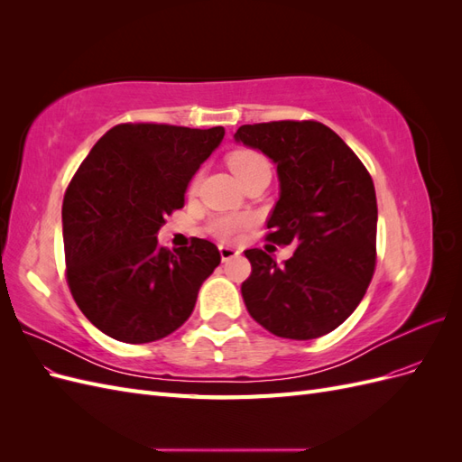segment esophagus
<instances>
[{
  "label": "esophagus",
  "instance_id": "esophagus-1",
  "mask_svg": "<svg viewBox=\"0 0 462 462\" xmlns=\"http://www.w3.org/2000/svg\"><path fill=\"white\" fill-rule=\"evenodd\" d=\"M219 254H221L223 262H227V260H231L235 256H239V250L229 246V245H219Z\"/></svg>",
  "mask_w": 462,
  "mask_h": 462
}]
</instances>
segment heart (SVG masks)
Returning a JSON list of instances; mask_svg holds the SVG:
<instances>
[{"instance_id": "heart-1", "label": "heart", "mask_w": 462, "mask_h": 462, "mask_svg": "<svg viewBox=\"0 0 462 462\" xmlns=\"http://www.w3.org/2000/svg\"><path fill=\"white\" fill-rule=\"evenodd\" d=\"M227 165L233 175L241 180V185L246 183L250 177L270 171L268 158H265L262 152L253 148L233 150L227 156ZM194 183H197V180H194ZM250 226H253V217L246 214H219L208 221V231L219 241L233 243L239 239Z\"/></svg>"}]
</instances>
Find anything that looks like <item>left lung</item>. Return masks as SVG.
Returning <instances> with one entry per match:
<instances>
[{
  "label": "left lung",
  "mask_w": 462,
  "mask_h": 462,
  "mask_svg": "<svg viewBox=\"0 0 462 462\" xmlns=\"http://www.w3.org/2000/svg\"><path fill=\"white\" fill-rule=\"evenodd\" d=\"M235 141L277 163L282 194L265 241L295 246L283 263L245 250L253 265L241 287L246 310L277 337H321L355 312L374 277V180L343 138L312 119L243 125Z\"/></svg>",
  "instance_id": "1"
}]
</instances>
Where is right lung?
Instances as JSON below:
<instances>
[{"label": "right lung", "mask_w": 462, "mask_h": 462, "mask_svg": "<svg viewBox=\"0 0 462 462\" xmlns=\"http://www.w3.org/2000/svg\"><path fill=\"white\" fill-rule=\"evenodd\" d=\"M223 134V127L121 123L79 165L61 209L65 277L80 312L109 337L158 341L192 314L219 250L199 236L170 250L156 233L185 206L189 180Z\"/></svg>", "instance_id": "obj_1"}]
</instances>
